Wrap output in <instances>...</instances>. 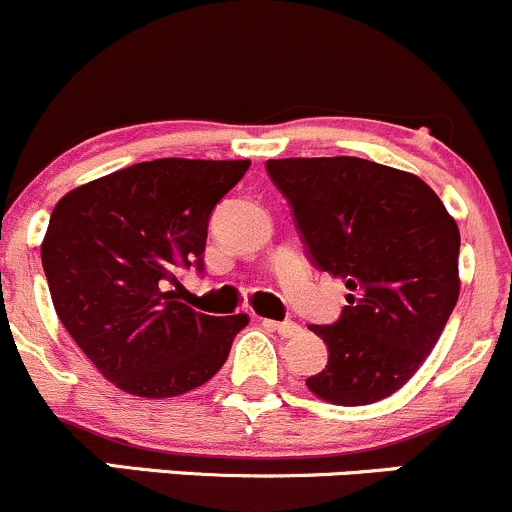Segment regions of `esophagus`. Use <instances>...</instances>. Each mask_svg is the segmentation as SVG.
<instances>
[{
	"label": "esophagus",
	"mask_w": 512,
	"mask_h": 512,
	"mask_svg": "<svg viewBox=\"0 0 512 512\" xmlns=\"http://www.w3.org/2000/svg\"><path fill=\"white\" fill-rule=\"evenodd\" d=\"M262 324H265V327H270V329H275V332L280 334V337H285V339L297 337V334L302 332V327H299L297 322H275V319H262Z\"/></svg>",
	"instance_id": "esophagus-1"
}]
</instances>
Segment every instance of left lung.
I'll use <instances>...</instances> for the list:
<instances>
[{
    "mask_svg": "<svg viewBox=\"0 0 512 512\" xmlns=\"http://www.w3.org/2000/svg\"><path fill=\"white\" fill-rule=\"evenodd\" d=\"M307 260L344 280L337 322L309 324L327 366L307 386L324 401L364 406L399 391L436 347L458 302L461 232L416 175L374 160H267Z\"/></svg>",
    "mask_w": 512,
    "mask_h": 512,
    "instance_id": "1",
    "label": "left lung"
}]
</instances>
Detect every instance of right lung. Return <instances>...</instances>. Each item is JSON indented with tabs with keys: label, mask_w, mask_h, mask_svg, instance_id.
<instances>
[{
	"label": "right lung",
	"mask_w": 512,
	"mask_h": 512,
	"mask_svg": "<svg viewBox=\"0 0 512 512\" xmlns=\"http://www.w3.org/2000/svg\"><path fill=\"white\" fill-rule=\"evenodd\" d=\"M250 160L158 158L71 190L49 218L41 265L66 332L111 384L168 399L213 379L247 327L165 292L180 270H205L215 205Z\"/></svg>",
	"instance_id": "add662e5"
}]
</instances>
